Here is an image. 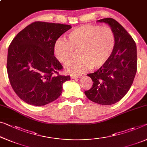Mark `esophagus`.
I'll list each match as a JSON object with an SVG mask.
<instances>
[{
    "label": "esophagus",
    "mask_w": 147,
    "mask_h": 147,
    "mask_svg": "<svg viewBox=\"0 0 147 147\" xmlns=\"http://www.w3.org/2000/svg\"><path fill=\"white\" fill-rule=\"evenodd\" d=\"M82 74H72V75H71V78H73V79H74V78H80L82 77Z\"/></svg>",
    "instance_id": "obj_1"
}]
</instances>
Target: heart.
Listing matches in <instances>:
<instances>
[{"mask_svg":"<svg viewBox=\"0 0 147 147\" xmlns=\"http://www.w3.org/2000/svg\"><path fill=\"white\" fill-rule=\"evenodd\" d=\"M67 41L59 38L55 41L53 53L60 63L66 64L78 51L79 58L67 65L69 73L78 74L89 69H98L108 62L115 47V35L109 27L85 24L72 30Z\"/></svg>","mask_w":147,"mask_h":147,"instance_id":"heart-1","label":"heart"}]
</instances>
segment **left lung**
<instances>
[{
    "mask_svg": "<svg viewBox=\"0 0 147 147\" xmlns=\"http://www.w3.org/2000/svg\"><path fill=\"white\" fill-rule=\"evenodd\" d=\"M98 22L108 24L115 35V47L104 66L87 74L92 86L84 92L86 97L97 104L111 105L121 100L133 84L137 69L136 43L120 24L111 18Z\"/></svg>",
    "mask_w": 147,
    "mask_h": 147,
    "instance_id": "left-lung-1",
    "label": "left lung"
}]
</instances>
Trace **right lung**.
<instances>
[{"label":"right lung","instance_id":"add662e5","mask_svg":"<svg viewBox=\"0 0 147 147\" xmlns=\"http://www.w3.org/2000/svg\"><path fill=\"white\" fill-rule=\"evenodd\" d=\"M70 25L34 22L12 39L8 47L7 73L18 97L33 106H44L59 97L70 76L59 74L63 66L53 53L55 41Z\"/></svg>","mask_w":147,"mask_h":147}]
</instances>
